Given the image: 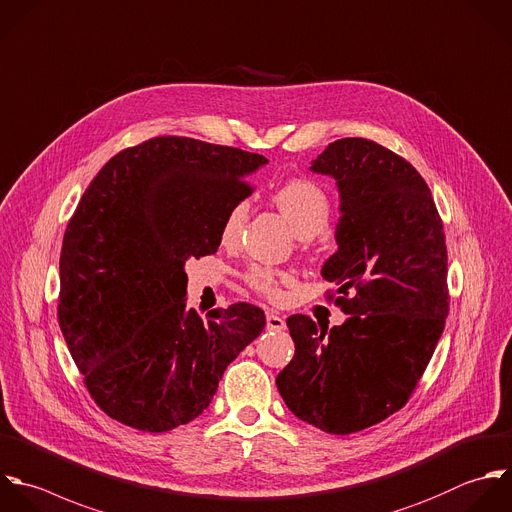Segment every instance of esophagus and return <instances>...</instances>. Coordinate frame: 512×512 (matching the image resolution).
I'll list each match as a JSON object with an SVG mask.
<instances>
[{
    "label": "esophagus",
    "instance_id": "esophagus-1",
    "mask_svg": "<svg viewBox=\"0 0 512 512\" xmlns=\"http://www.w3.org/2000/svg\"><path fill=\"white\" fill-rule=\"evenodd\" d=\"M285 327H287V325H285V319H283L281 315H277V313H273V311L267 313V331L279 333V331H283Z\"/></svg>",
    "mask_w": 512,
    "mask_h": 512
}]
</instances>
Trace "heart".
<instances>
[{
    "mask_svg": "<svg viewBox=\"0 0 512 512\" xmlns=\"http://www.w3.org/2000/svg\"><path fill=\"white\" fill-rule=\"evenodd\" d=\"M273 203L287 217L299 237H313L327 227L331 215L329 195L321 185L311 179H293L283 183L273 193ZM247 203H235L223 219L221 237L225 243H233L247 221ZM249 283L267 297L277 295L279 273L267 267H253L249 273Z\"/></svg>",
    "mask_w": 512,
    "mask_h": 512,
    "instance_id": "1",
    "label": "heart"
}]
</instances>
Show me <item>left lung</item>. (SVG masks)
Instances as JSON below:
<instances>
[{
    "mask_svg": "<svg viewBox=\"0 0 512 512\" xmlns=\"http://www.w3.org/2000/svg\"><path fill=\"white\" fill-rule=\"evenodd\" d=\"M309 169L339 191L337 251L321 275L349 317L333 329L289 317L295 357L275 383L297 419L349 435L399 411L425 373L449 315L447 245L431 189L391 149L347 137Z\"/></svg>",
    "mask_w": 512,
    "mask_h": 512,
    "instance_id": "1",
    "label": "left lung"
}]
</instances>
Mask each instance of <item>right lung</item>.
<instances>
[{
    "mask_svg": "<svg viewBox=\"0 0 512 512\" xmlns=\"http://www.w3.org/2000/svg\"><path fill=\"white\" fill-rule=\"evenodd\" d=\"M263 155L153 137L111 157L63 235L59 327L93 401L147 433L199 417L227 365L261 335L249 303L187 307L185 263L213 255L223 219L251 195Z\"/></svg>",
    "mask_w": 512,
    "mask_h": 512,
    "instance_id": "obj_1",
    "label": "right lung"
}]
</instances>
